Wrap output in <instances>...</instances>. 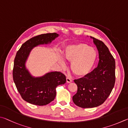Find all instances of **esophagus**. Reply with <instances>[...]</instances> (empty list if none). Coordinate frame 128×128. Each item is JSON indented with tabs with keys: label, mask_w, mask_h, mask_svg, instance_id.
<instances>
[{
	"label": "esophagus",
	"mask_w": 128,
	"mask_h": 128,
	"mask_svg": "<svg viewBox=\"0 0 128 128\" xmlns=\"http://www.w3.org/2000/svg\"><path fill=\"white\" fill-rule=\"evenodd\" d=\"M66 82H68V83H70V82H72V80L71 79V78H66Z\"/></svg>",
	"instance_id": "34e87169"
}]
</instances>
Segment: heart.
Here are the masks:
<instances>
[{
	"label": "heart",
	"instance_id": "heart-1",
	"mask_svg": "<svg viewBox=\"0 0 128 128\" xmlns=\"http://www.w3.org/2000/svg\"><path fill=\"white\" fill-rule=\"evenodd\" d=\"M64 57L71 63V69L75 75L84 77L92 70L97 58L95 49L84 43L70 45L64 51Z\"/></svg>",
	"mask_w": 128,
	"mask_h": 128
}]
</instances>
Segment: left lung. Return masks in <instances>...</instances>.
Here are the masks:
<instances>
[{
  "label": "left lung",
  "mask_w": 128,
  "mask_h": 128,
  "mask_svg": "<svg viewBox=\"0 0 128 128\" xmlns=\"http://www.w3.org/2000/svg\"><path fill=\"white\" fill-rule=\"evenodd\" d=\"M99 53L98 66L83 78L75 79L77 93L72 100L82 108H93L104 104L115 83V60L108 48L100 40L92 37Z\"/></svg>",
  "instance_id": "left-lung-1"
}]
</instances>
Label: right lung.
Masks as SVG:
<instances>
[{
	"mask_svg": "<svg viewBox=\"0 0 128 128\" xmlns=\"http://www.w3.org/2000/svg\"><path fill=\"white\" fill-rule=\"evenodd\" d=\"M57 33H47L31 38L22 45L16 53L13 69V81L22 99L30 104L44 106L54 100L56 88L66 82L60 72H50L42 77L31 76L25 67V62L34 47L50 43L58 36Z\"/></svg>",
	"mask_w": 128,
	"mask_h": 128,
	"instance_id": "obj_1",
	"label": "right lung"
}]
</instances>
